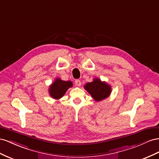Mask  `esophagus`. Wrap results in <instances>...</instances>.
Here are the masks:
<instances>
[{
  "instance_id": "obj_1",
  "label": "esophagus",
  "mask_w": 159,
  "mask_h": 159,
  "mask_svg": "<svg viewBox=\"0 0 159 159\" xmlns=\"http://www.w3.org/2000/svg\"><path fill=\"white\" fill-rule=\"evenodd\" d=\"M75 84H76V85L78 86V87H80V86L81 85L80 80H79V79H76V80H75Z\"/></svg>"
}]
</instances>
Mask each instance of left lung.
<instances>
[{
    "label": "left lung",
    "instance_id": "8db88e82",
    "mask_svg": "<svg viewBox=\"0 0 159 159\" xmlns=\"http://www.w3.org/2000/svg\"><path fill=\"white\" fill-rule=\"evenodd\" d=\"M84 87L96 101L105 99L111 93V86L98 79H94L93 82L87 83Z\"/></svg>",
    "mask_w": 159,
    "mask_h": 159
}]
</instances>
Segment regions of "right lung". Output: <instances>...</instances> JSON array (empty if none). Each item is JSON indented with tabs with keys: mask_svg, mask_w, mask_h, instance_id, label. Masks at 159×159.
I'll return each instance as SVG.
<instances>
[{
	"mask_svg": "<svg viewBox=\"0 0 159 159\" xmlns=\"http://www.w3.org/2000/svg\"><path fill=\"white\" fill-rule=\"evenodd\" d=\"M72 87V83L71 81H65L57 78L50 86L49 94L52 98L54 99H59L64 96L66 90Z\"/></svg>",
	"mask_w": 159,
	"mask_h": 159,
	"instance_id": "add662e5",
	"label": "right lung"
}]
</instances>
